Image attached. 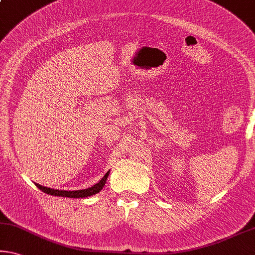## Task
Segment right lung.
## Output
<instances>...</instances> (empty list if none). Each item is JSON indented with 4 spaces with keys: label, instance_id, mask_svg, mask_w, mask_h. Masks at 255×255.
Listing matches in <instances>:
<instances>
[{
    "label": "right lung",
    "instance_id": "1",
    "mask_svg": "<svg viewBox=\"0 0 255 255\" xmlns=\"http://www.w3.org/2000/svg\"><path fill=\"white\" fill-rule=\"evenodd\" d=\"M110 171H108L106 173V176L101 179L98 184H95L94 186H92L90 188L86 189H79V191H59V189H54V188H48V187H44V186L39 185V184H35L37 187L40 189V191L50 194V195L53 196H63V197H71V199H79V197H87L91 195H94V194L99 193L101 189L103 188V186L106 185L108 176Z\"/></svg>",
    "mask_w": 255,
    "mask_h": 255
}]
</instances>
